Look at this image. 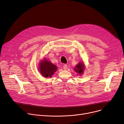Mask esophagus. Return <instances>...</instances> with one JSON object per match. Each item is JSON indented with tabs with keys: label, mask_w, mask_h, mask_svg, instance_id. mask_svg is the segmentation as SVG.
Wrapping results in <instances>:
<instances>
[{
	"label": "esophagus",
	"mask_w": 124,
	"mask_h": 124,
	"mask_svg": "<svg viewBox=\"0 0 124 124\" xmlns=\"http://www.w3.org/2000/svg\"><path fill=\"white\" fill-rule=\"evenodd\" d=\"M67 65L64 64V65H63V69H64V70H66V69H67Z\"/></svg>",
	"instance_id": "esophagus-1"
}]
</instances>
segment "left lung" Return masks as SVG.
Listing matches in <instances>:
<instances>
[{
    "label": "left lung",
    "mask_w": 124,
    "mask_h": 124,
    "mask_svg": "<svg viewBox=\"0 0 124 124\" xmlns=\"http://www.w3.org/2000/svg\"><path fill=\"white\" fill-rule=\"evenodd\" d=\"M85 66L84 62H80L74 67V69L75 71L78 73L80 76L84 74L85 70Z\"/></svg>",
    "instance_id": "left-lung-1"
}]
</instances>
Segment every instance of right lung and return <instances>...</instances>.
I'll return each instance as SVG.
<instances>
[{
  "mask_svg": "<svg viewBox=\"0 0 124 124\" xmlns=\"http://www.w3.org/2000/svg\"><path fill=\"white\" fill-rule=\"evenodd\" d=\"M38 70L44 77H52L58 70V67L55 64L52 63L49 59L44 58L40 61L38 65Z\"/></svg>",
  "mask_w": 124,
  "mask_h": 124,
  "instance_id": "obj_1",
  "label": "right lung"
}]
</instances>
